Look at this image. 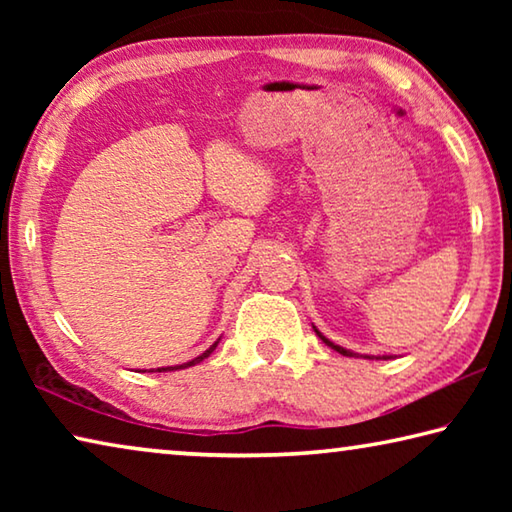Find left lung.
Listing matches in <instances>:
<instances>
[{"label":"left lung","instance_id":"8db88e82","mask_svg":"<svg viewBox=\"0 0 512 512\" xmlns=\"http://www.w3.org/2000/svg\"><path fill=\"white\" fill-rule=\"evenodd\" d=\"M314 332L318 334L320 341H323L325 345H329V348L336 350L339 354H343V357H354V359H359V357H363V359H395L393 354H384V357H375V354H359V352H352V350H348V348H343V345H336L334 341H329L323 332H318L316 325H314Z\"/></svg>","mask_w":512,"mask_h":512}]
</instances>
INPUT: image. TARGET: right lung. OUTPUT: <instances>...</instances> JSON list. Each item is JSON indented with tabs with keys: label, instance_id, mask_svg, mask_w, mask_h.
<instances>
[{
	"label": "right lung",
	"instance_id": "1",
	"mask_svg": "<svg viewBox=\"0 0 512 512\" xmlns=\"http://www.w3.org/2000/svg\"><path fill=\"white\" fill-rule=\"evenodd\" d=\"M219 341L221 339H216L212 345H210V348H207L203 354H198V357L196 359H192V361H187V363H178V366H162V368H151L149 372H171V370H185V368H189V366H196V363H201L203 359H207V357H210V354L214 352V348H216V345H219ZM142 372H146V370H142Z\"/></svg>",
	"mask_w": 512,
	"mask_h": 512
}]
</instances>
